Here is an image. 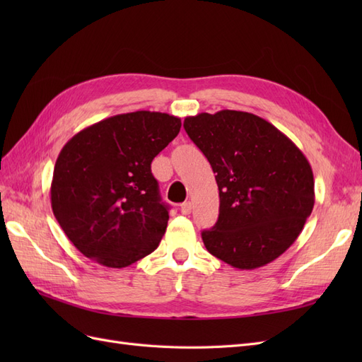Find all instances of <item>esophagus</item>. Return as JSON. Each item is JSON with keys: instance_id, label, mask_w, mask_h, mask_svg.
Returning a JSON list of instances; mask_svg holds the SVG:
<instances>
[{"instance_id": "34e87169", "label": "esophagus", "mask_w": 362, "mask_h": 362, "mask_svg": "<svg viewBox=\"0 0 362 362\" xmlns=\"http://www.w3.org/2000/svg\"><path fill=\"white\" fill-rule=\"evenodd\" d=\"M180 210H181V213L185 214V216L190 214V213H192V202H184V204H181Z\"/></svg>"}]
</instances>
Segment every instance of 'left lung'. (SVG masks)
Returning a JSON list of instances; mask_svg holds the SVG:
<instances>
[{
  "label": "left lung",
  "instance_id": "1",
  "mask_svg": "<svg viewBox=\"0 0 362 362\" xmlns=\"http://www.w3.org/2000/svg\"><path fill=\"white\" fill-rule=\"evenodd\" d=\"M184 129L210 161L221 198L216 225L202 231L206 250L240 270L276 259L314 206V177L302 151L246 112L189 116Z\"/></svg>",
  "mask_w": 362,
  "mask_h": 362
}]
</instances>
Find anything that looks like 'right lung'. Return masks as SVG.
I'll use <instances>...</instances> for the list:
<instances>
[{
    "label": "right lung",
    "mask_w": 362,
    "mask_h": 362,
    "mask_svg": "<svg viewBox=\"0 0 362 362\" xmlns=\"http://www.w3.org/2000/svg\"><path fill=\"white\" fill-rule=\"evenodd\" d=\"M180 128V117L141 110L107 117L63 146L54 166L51 206L84 257L120 269L157 249L169 208L151 163Z\"/></svg>",
    "instance_id": "add662e5"
}]
</instances>
